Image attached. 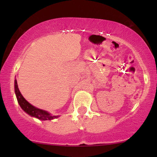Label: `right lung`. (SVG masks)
<instances>
[{
	"mask_svg": "<svg viewBox=\"0 0 157 157\" xmlns=\"http://www.w3.org/2000/svg\"><path fill=\"white\" fill-rule=\"evenodd\" d=\"M15 92H16L17 100H18V102L19 105H20V106L22 108L23 111H25L28 114L31 115V117H34L40 120H51L59 117L58 116H51L47 111L36 108V107L32 106L31 104H29L23 98V96L21 95V92L18 89L16 79L15 80Z\"/></svg>",
	"mask_w": 157,
	"mask_h": 157,
	"instance_id": "1",
	"label": "right lung"
}]
</instances>
